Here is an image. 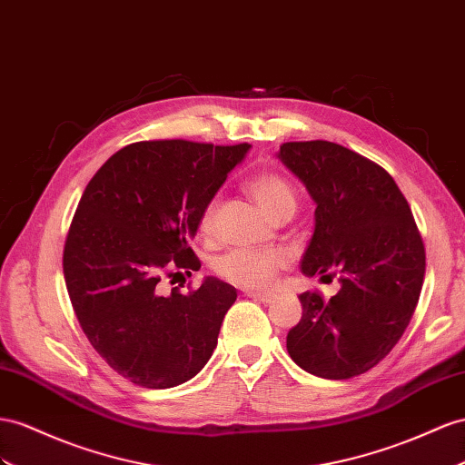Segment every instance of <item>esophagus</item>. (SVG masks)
<instances>
[{
    "mask_svg": "<svg viewBox=\"0 0 465 465\" xmlns=\"http://www.w3.org/2000/svg\"><path fill=\"white\" fill-rule=\"evenodd\" d=\"M245 294L249 296V299H253V301H259V302H263V304H269V302H272V294H269V292L245 291Z\"/></svg>",
    "mask_w": 465,
    "mask_h": 465,
    "instance_id": "34e87169",
    "label": "esophagus"
}]
</instances>
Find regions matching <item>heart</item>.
I'll return each instance as SVG.
<instances>
[{
  "mask_svg": "<svg viewBox=\"0 0 465 465\" xmlns=\"http://www.w3.org/2000/svg\"><path fill=\"white\" fill-rule=\"evenodd\" d=\"M245 186L271 218L284 212H294L296 194L287 178L279 173H259L247 178ZM218 202L213 198L202 212L200 230L210 232ZM289 255L281 249H233L216 261V272L242 289H265L281 269L287 267Z\"/></svg>",
  "mask_w": 465,
  "mask_h": 465,
  "instance_id": "obj_1",
  "label": "heart"
}]
</instances>
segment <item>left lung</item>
<instances>
[{
	"instance_id": "obj_1",
	"label": "left lung",
	"mask_w": 465,
	"mask_h": 465,
	"mask_svg": "<svg viewBox=\"0 0 465 465\" xmlns=\"http://www.w3.org/2000/svg\"><path fill=\"white\" fill-rule=\"evenodd\" d=\"M279 159L316 202L314 235L302 272L340 277L324 301L299 299L302 318L287 336L292 361L324 379L375 367L407 330L424 281V243L392 176L363 154L330 141L282 143Z\"/></svg>"
}]
</instances>
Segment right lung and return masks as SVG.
<instances>
[{"mask_svg": "<svg viewBox=\"0 0 465 465\" xmlns=\"http://www.w3.org/2000/svg\"><path fill=\"white\" fill-rule=\"evenodd\" d=\"M249 147L137 141L114 153L82 194L63 253L68 296L92 348L131 383L181 385L216 348L237 299L232 284L208 277L166 296L157 284L200 269L190 237Z\"/></svg>", "mask_w": 465, "mask_h": 465, "instance_id": "obj_1", "label": "right lung"}]
</instances>
